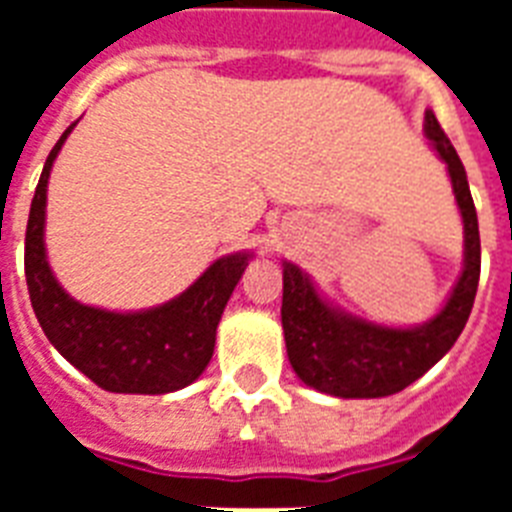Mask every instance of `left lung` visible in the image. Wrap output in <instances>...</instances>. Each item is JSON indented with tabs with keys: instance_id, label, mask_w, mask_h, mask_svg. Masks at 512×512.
<instances>
[{
	"instance_id": "1",
	"label": "left lung",
	"mask_w": 512,
	"mask_h": 512,
	"mask_svg": "<svg viewBox=\"0 0 512 512\" xmlns=\"http://www.w3.org/2000/svg\"><path fill=\"white\" fill-rule=\"evenodd\" d=\"M422 130L430 148L446 164L454 199L460 207L465 233L460 279L433 319L414 327H388L342 311L300 265L281 260V327L287 340V356L295 374L308 388L337 398L393 396L438 364L468 324L481 276L476 204L470 196L468 175L460 156L430 108L425 111Z\"/></svg>"
}]
</instances>
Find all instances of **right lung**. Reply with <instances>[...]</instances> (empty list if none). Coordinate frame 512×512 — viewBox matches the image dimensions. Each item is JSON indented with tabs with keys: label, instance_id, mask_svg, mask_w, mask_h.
Listing matches in <instances>:
<instances>
[{
	"label": "right lung",
	"instance_id": "1",
	"mask_svg": "<svg viewBox=\"0 0 512 512\" xmlns=\"http://www.w3.org/2000/svg\"><path fill=\"white\" fill-rule=\"evenodd\" d=\"M74 127L60 135L47 156L28 212L26 284L39 327L68 364L103 390L159 396L185 388L207 369L220 316L255 255L217 257L185 292L143 311H108L74 300L55 279L44 247L47 183Z\"/></svg>",
	"mask_w": 512,
	"mask_h": 512
}]
</instances>
